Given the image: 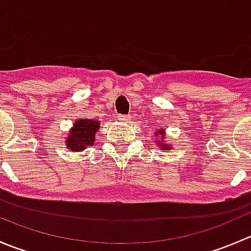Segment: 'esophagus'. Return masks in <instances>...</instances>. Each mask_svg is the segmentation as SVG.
Returning <instances> with one entry per match:
<instances>
[{
  "instance_id": "1",
  "label": "esophagus",
  "mask_w": 251,
  "mask_h": 251,
  "mask_svg": "<svg viewBox=\"0 0 251 251\" xmlns=\"http://www.w3.org/2000/svg\"><path fill=\"white\" fill-rule=\"evenodd\" d=\"M119 120L124 121V123H127L130 120V116L128 115H119Z\"/></svg>"
}]
</instances>
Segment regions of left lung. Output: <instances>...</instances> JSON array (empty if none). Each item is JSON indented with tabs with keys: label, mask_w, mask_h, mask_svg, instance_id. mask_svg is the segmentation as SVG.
<instances>
[{
	"label": "left lung",
	"mask_w": 251,
	"mask_h": 251,
	"mask_svg": "<svg viewBox=\"0 0 251 251\" xmlns=\"http://www.w3.org/2000/svg\"><path fill=\"white\" fill-rule=\"evenodd\" d=\"M155 136H158L159 140L156 142V144H158L159 147H160L163 151H169V149H171V147L169 146V144H166V142L164 141L165 140V132H164V130H158L155 132Z\"/></svg>",
	"instance_id": "8db88e82"
}]
</instances>
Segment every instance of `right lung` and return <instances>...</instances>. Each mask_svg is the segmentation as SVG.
Instances as JSON below:
<instances>
[{"label": "right lung", "mask_w": 251, "mask_h": 251, "mask_svg": "<svg viewBox=\"0 0 251 251\" xmlns=\"http://www.w3.org/2000/svg\"><path fill=\"white\" fill-rule=\"evenodd\" d=\"M98 128H100V121L91 120V119H77L65 140L67 147L73 151H80L87 148L88 146H92Z\"/></svg>", "instance_id": "right-lung-1"}]
</instances>
